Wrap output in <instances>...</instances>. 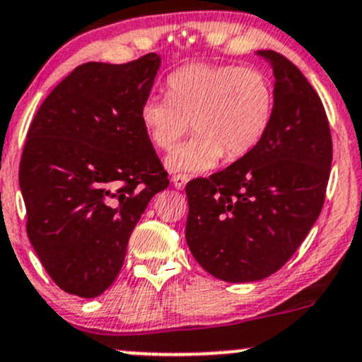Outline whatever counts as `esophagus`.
Masks as SVG:
<instances>
[{
    "instance_id": "esophagus-1",
    "label": "esophagus",
    "mask_w": 362,
    "mask_h": 362,
    "mask_svg": "<svg viewBox=\"0 0 362 362\" xmlns=\"http://www.w3.org/2000/svg\"><path fill=\"white\" fill-rule=\"evenodd\" d=\"M189 175H185V173H177V175H173V178H172V182H173V185L177 189H184L185 187V184H187L189 182Z\"/></svg>"
}]
</instances>
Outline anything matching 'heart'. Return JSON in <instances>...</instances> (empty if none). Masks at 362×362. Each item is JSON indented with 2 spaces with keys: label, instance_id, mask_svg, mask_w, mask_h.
<instances>
[{
  "label": "heart",
  "instance_id": "obj_1",
  "mask_svg": "<svg viewBox=\"0 0 362 362\" xmlns=\"http://www.w3.org/2000/svg\"><path fill=\"white\" fill-rule=\"evenodd\" d=\"M166 96L142 101L139 120L156 149H175L166 161L172 172H206L221 156L235 161L261 144L275 111V89L263 70L239 65L190 63L166 77Z\"/></svg>",
  "mask_w": 362,
  "mask_h": 362
}]
</instances>
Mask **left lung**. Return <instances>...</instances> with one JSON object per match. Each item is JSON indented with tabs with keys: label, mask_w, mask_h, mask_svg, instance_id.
Segmentation results:
<instances>
[{
	"label": "left lung",
	"mask_w": 362,
	"mask_h": 362,
	"mask_svg": "<svg viewBox=\"0 0 362 362\" xmlns=\"http://www.w3.org/2000/svg\"><path fill=\"white\" fill-rule=\"evenodd\" d=\"M257 54L275 75L268 134L247 156L185 187L190 252L230 284L263 280L291 259L320 216L332 166V134L317 93L284 54Z\"/></svg>",
	"instance_id": "obj_1"
}]
</instances>
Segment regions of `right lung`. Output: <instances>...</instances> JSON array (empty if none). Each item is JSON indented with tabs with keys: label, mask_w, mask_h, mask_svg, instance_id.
I'll return each mask as SVG.
<instances>
[{
	"label": "right lung",
	"mask_w": 362,
	"mask_h": 362,
	"mask_svg": "<svg viewBox=\"0 0 362 362\" xmlns=\"http://www.w3.org/2000/svg\"><path fill=\"white\" fill-rule=\"evenodd\" d=\"M160 57L78 65L27 132L18 182L27 235L62 291L90 299L120 273L130 233L168 173L139 120Z\"/></svg>",
	"instance_id": "add662e5"
}]
</instances>
